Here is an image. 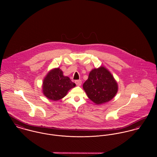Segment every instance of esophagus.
Returning <instances> with one entry per match:
<instances>
[{
    "label": "esophagus",
    "instance_id": "1",
    "mask_svg": "<svg viewBox=\"0 0 157 157\" xmlns=\"http://www.w3.org/2000/svg\"><path fill=\"white\" fill-rule=\"evenodd\" d=\"M75 84L77 85V86H80L81 85H82V80H75Z\"/></svg>",
    "mask_w": 157,
    "mask_h": 157
}]
</instances>
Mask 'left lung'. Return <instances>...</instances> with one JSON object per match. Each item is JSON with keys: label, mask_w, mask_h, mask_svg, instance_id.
Masks as SVG:
<instances>
[{"label": "left lung", "mask_w": 157, "mask_h": 157, "mask_svg": "<svg viewBox=\"0 0 157 157\" xmlns=\"http://www.w3.org/2000/svg\"><path fill=\"white\" fill-rule=\"evenodd\" d=\"M83 88L92 101L96 105H101L114 98L118 86L111 72L101 66L91 70Z\"/></svg>", "instance_id": "1"}]
</instances>
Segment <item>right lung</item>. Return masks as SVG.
Here are the masks:
<instances>
[{
  "label": "right lung",
  "mask_w": 157,
  "mask_h": 157,
  "mask_svg": "<svg viewBox=\"0 0 157 157\" xmlns=\"http://www.w3.org/2000/svg\"><path fill=\"white\" fill-rule=\"evenodd\" d=\"M75 84L67 76L63 75L59 67L51 69L43 80L42 92L48 99L52 101L59 100L65 97Z\"/></svg>",
  "instance_id": "1"
}]
</instances>
